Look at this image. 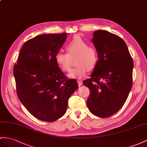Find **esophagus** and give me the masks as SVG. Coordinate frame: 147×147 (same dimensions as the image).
I'll use <instances>...</instances> for the list:
<instances>
[{"instance_id":"obj_1","label":"esophagus","mask_w":147,"mask_h":147,"mask_svg":"<svg viewBox=\"0 0 147 147\" xmlns=\"http://www.w3.org/2000/svg\"><path fill=\"white\" fill-rule=\"evenodd\" d=\"M78 84L79 86H81L82 84V81H78Z\"/></svg>"}]
</instances>
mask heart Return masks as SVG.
Masks as SVG:
<instances>
[{
  "instance_id": "1",
  "label": "heart",
  "mask_w": 147,
  "mask_h": 147,
  "mask_svg": "<svg viewBox=\"0 0 147 147\" xmlns=\"http://www.w3.org/2000/svg\"><path fill=\"white\" fill-rule=\"evenodd\" d=\"M67 53L58 52L55 56L56 63L64 72L70 69L72 59L77 56L76 65L77 67L71 69L67 76L72 79H81L85 76L88 71L92 70L96 67L99 61L97 49L89 46L88 43L81 38L76 36L67 45Z\"/></svg>"
}]
</instances>
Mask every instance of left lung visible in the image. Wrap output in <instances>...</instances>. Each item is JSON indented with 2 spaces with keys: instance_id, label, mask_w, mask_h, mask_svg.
Returning <instances> with one entry per match:
<instances>
[{
  "instance_id": "1",
  "label": "left lung",
  "mask_w": 147,
  "mask_h": 147,
  "mask_svg": "<svg viewBox=\"0 0 147 147\" xmlns=\"http://www.w3.org/2000/svg\"><path fill=\"white\" fill-rule=\"evenodd\" d=\"M99 61L91 78L83 81L90 89L87 106L92 114L107 118L125 104L132 87L134 62L125 41L106 30L93 33Z\"/></svg>"
}]
</instances>
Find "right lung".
<instances>
[{"mask_svg": "<svg viewBox=\"0 0 147 147\" xmlns=\"http://www.w3.org/2000/svg\"><path fill=\"white\" fill-rule=\"evenodd\" d=\"M67 33L43 34L26 41L13 67L18 99L35 118L54 122L65 114L68 99L78 88L57 65L55 56Z\"/></svg>", "mask_w": 147, "mask_h": 147, "instance_id": "right-lung-1", "label": "right lung"}]
</instances>
